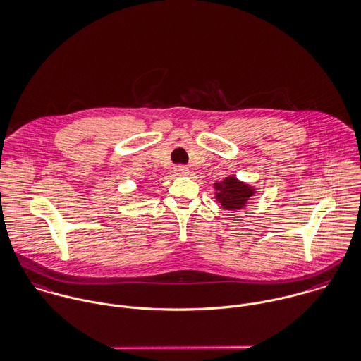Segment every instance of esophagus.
Listing matches in <instances>:
<instances>
[{
  "label": "esophagus",
  "mask_w": 361,
  "mask_h": 361,
  "mask_svg": "<svg viewBox=\"0 0 361 361\" xmlns=\"http://www.w3.org/2000/svg\"><path fill=\"white\" fill-rule=\"evenodd\" d=\"M178 176H187L190 171H188V169L185 167V166H177L176 167V170H174Z\"/></svg>",
  "instance_id": "esophagus-1"
}]
</instances>
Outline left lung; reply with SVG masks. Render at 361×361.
Listing matches in <instances>:
<instances>
[{
  "label": "left lung",
  "instance_id": "obj_1",
  "mask_svg": "<svg viewBox=\"0 0 361 361\" xmlns=\"http://www.w3.org/2000/svg\"><path fill=\"white\" fill-rule=\"evenodd\" d=\"M214 188L216 190V201L222 205V208L228 211H238L245 208L247 201L256 192V190L252 185L238 180L233 176L226 177L221 183H215Z\"/></svg>",
  "mask_w": 361,
  "mask_h": 361
}]
</instances>
